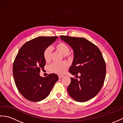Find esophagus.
Here are the masks:
<instances>
[{"mask_svg": "<svg viewBox=\"0 0 123 123\" xmlns=\"http://www.w3.org/2000/svg\"><path fill=\"white\" fill-rule=\"evenodd\" d=\"M58 77H59V79H61V78H62V77H64V75H61V74H59L58 75Z\"/></svg>", "mask_w": 123, "mask_h": 123, "instance_id": "1", "label": "esophagus"}]
</instances>
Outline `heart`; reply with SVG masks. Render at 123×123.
I'll return each mask as SVG.
<instances>
[{
    "mask_svg": "<svg viewBox=\"0 0 123 123\" xmlns=\"http://www.w3.org/2000/svg\"><path fill=\"white\" fill-rule=\"evenodd\" d=\"M55 49L57 51L68 58H71L72 55L69 53L70 48L68 44L62 42H60L55 46ZM51 48L50 47L46 48L43 51V56L45 61L48 62L51 59ZM69 67V63L67 62H63L61 63H53L49 67L50 71L59 74H62L66 71Z\"/></svg>",
    "mask_w": 123,
    "mask_h": 123,
    "instance_id": "b5f03b06",
    "label": "heart"
}]
</instances>
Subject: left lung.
<instances>
[{
  "mask_svg": "<svg viewBox=\"0 0 123 123\" xmlns=\"http://www.w3.org/2000/svg\"><path fill=\"white\" fill-rule=\"evenodd\" d=\"M60 38L71 47L74 53L70 73L79 79L71 78L67 89L74 100L86 102L95 97L100 90L105 79L106 67L100 49L83 37L61 35Z\"/></svg>",
  "mask_w": 123,
  "mask_h": 123,
  "instance_id": "obj_1",
  "label": "left lung"
}]
</instances>
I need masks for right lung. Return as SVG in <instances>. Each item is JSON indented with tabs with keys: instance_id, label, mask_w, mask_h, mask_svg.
<instances>
[{
	"instance_id": "obj_1",
	"label": "right lung",
	"mask_w": 123,
	"mask_h": 123,
	"mask_svg": "<svg viewBox=\"0 0 123 123\" xmlns=\"http://www.w3.org/2000/svg\"><path fill=\"white\" fill-rule=\"evenodd\" d=\"M58 38L56 36H40L27 42L18 51L14 60L12 74L16 86L20 94L27 100L37 102L46 98L59 79L51 74L41 77L45 60L43 51Z\"/></svg>"
}]
</instances>
